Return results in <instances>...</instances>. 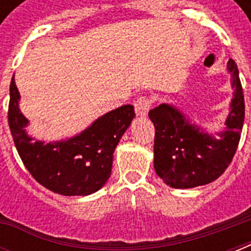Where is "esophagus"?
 <instances>
[{
    "label": "esophagus",
    "mask_w": 251,
    "mask_h": 251,
    "mask_svg": "<svg viewBox=\"0 0 251 251\" xmlns=\"http://www.w3.org/2000/svg\"><path fill=\"white\" fill-rule=\"evenodd\" d=\"M151 99L147 98V96H141V98L137 99V101L134 102V106H135V112H137L138 116H146L149 113L150 108H151Z\"/></svg>",
    "instance_id": "1"
}]
</instances>
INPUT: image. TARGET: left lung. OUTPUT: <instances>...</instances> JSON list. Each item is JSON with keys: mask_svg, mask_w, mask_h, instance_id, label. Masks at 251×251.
I'll return each mask as SVG.
<instances>
[{"mask_svg": "<svg viewBox=\"0 0 251 251\" xmlns=\"http://www.w3.org/2000/svg\"><path fill=\"white\" fill-rule=\"evenodd\" d=\"M234 98L226 117V130L215 138L191 125L175 106L161 104L149 112L155 126L153 167L167 185L190 189L212 182L226 172L241 138L245 101L237 64L228 61Z\"/></svg>", "mask_w": 251, "mask_h": 251, "instance_id": "8db88e82", "label": "left lung"}]
</instances>
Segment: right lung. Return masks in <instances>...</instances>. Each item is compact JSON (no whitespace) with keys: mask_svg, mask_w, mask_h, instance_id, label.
Masks as SVG:
<instances>
[{"mask_svg":"<svg viewBox=\"0 0 251 251\" xmlns=\"http://www.w3.org/2000/svg\"><path fill=\"white\" fill-rule=\"evenodd\" d=\"M15 80L10 83L7 120L14 145L37 182L62 195H88L104 186L112 173L113 152L135 117L133 105L120 106L98 118L83 133L68 141L44 143L25 133Z\"/></svg>","mask_w":251,"mask_h":251,"instance_id":"add662e5","label":"right lung"}]
</instances>
